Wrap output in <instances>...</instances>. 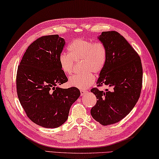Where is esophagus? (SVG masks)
I'll list each match as a JSON object with an SVG mask.
<instances>
[{
	"mask_svg": "<svg viewBox=\"0 0 159 159\" xmlns=\"http://www.w3.org/2000/svg\"><path fill=\"white\" fill-rule=\"evenodd\" d=\"M86 93H87V91H86V90H80V94H81V95H85Z\"/></svg>",
	"mask_w": 159,
	"mask_h": 159,
	"instance_id": "1",
	"label": "esophagus"
}]
</instances>
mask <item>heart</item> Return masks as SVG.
<instances>
[{
    "instance_id": "1",
    "label": "heart",
    "mask_w": 159,
    "mask_h": 159,
    "mask_svg": "<svg viewBox=\"0 0 159 159\" xmlns=\"http://www.w3.org/2000/svg\"><path fill=\"white\" fill-rule=\"evenodd\" d=\"M69 54L62 52L59 57V66L64 73H73L75 61L80 60L82 71L74 74L69 78V84L80 89H86L95 81L93 74L104 69L107 60V49L101 41H94L77 38L68 45Z\"/></svg>"
}]
</instances>
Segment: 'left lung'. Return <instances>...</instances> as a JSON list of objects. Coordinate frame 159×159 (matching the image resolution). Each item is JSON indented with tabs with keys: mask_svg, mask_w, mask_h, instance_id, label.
I'll return each instance as SVG.
<instances>
[{
	"mask_svg": "<svg viewBox=\"0 0 159 159\" xmlns=\"http://www.w3.org/2000/svg\"><path fill=\"white\" fill-rule=\"evenodd\" d=\"M99 39L107 47V60L97 86L110 89L91 90L98 99L91 114L106 126L120 121L136 105L141 93L143 67L139 54L118 32H102Z\"/></svg>",
	"mask_w": 159,
	"mask_h": 159,
	"instance_id": "1",
	"label": "left lung"
}]
</instances>
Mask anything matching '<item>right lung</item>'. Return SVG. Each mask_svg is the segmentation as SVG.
<instances>
[{"label":"right lung","instance_id":"obj_1","mask_svg":"<svg viewBox=\"0 0 159 159\" xmlns=\"http://www.w3.org/2000/svg\"><path fill=\"white\" fill-rule=\"evenodd\" d=\"M64 45L58 34L41 37L28 46L18 66L16 83L20 103L33 122L46 128L64 124L71 105L80 95L76 87L57 86L68 81L59 63Z\"/></svg>","mask_w":159,"mask_h":159}]
</instances>
